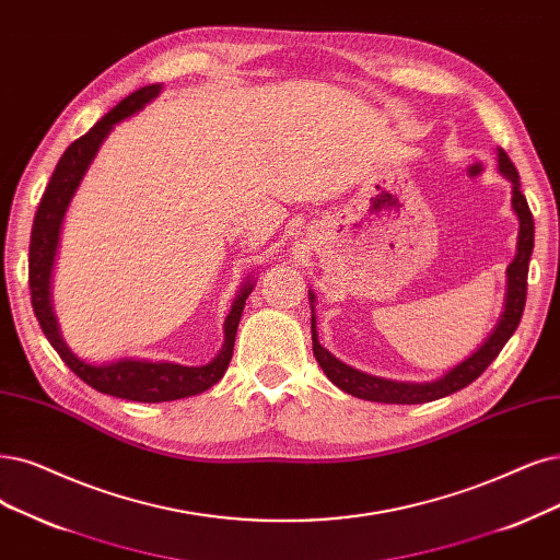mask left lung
<instances>
[{
  "label": "left lung",
  "instance_id": "obj_1",
  "mask_svg": "<svg viewBox=\"0 0 560 560\" xmlns=\"http://www.w3.org/2000/svg\"><path fill=\"white\" fill-rule=\"evenodd\" d=\"M499 171L501 175L512 184V210L520 219V237H516V254L514 260L508 265V288H505V302H503V314L491 329V335L485 339V343L468 355L457 366L436 381H424V383H412V381H389L381 376L364 374L360 369H353L350 364L337 360L327 348L320 346L318 332H316V293L308 291V304H312V341H314V355L325 371V376L332 381L339 389L348 392L358 399L366 401H378V404H427L443 399L452 392H459L466 385H470L478 378L482 371L499 358L508 339L514 335V329L520 327L524 304H526V279H528V262L533 254V237H535V225L533 214L528 210V202L520 189V173L512 165L510 156L499 150Z\"/></svg>",
  "mask_w": 560,
  "mask_h": 560
}]
</instances>
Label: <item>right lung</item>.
I'll return each mask as SVG.
<instances>
[{"label": "right lung", "mask_w": 560, "mask_h": 560, "mask_svg": "<svg viewBox=\"0 0 560 560\" xmlns=\"http://www.w3.org/2000/svg\"><path fill=\"white\" fill-rule=\"evenodd\" d=\"M163 85H148L129 94L121 103L103 115L94 127L71 142L67 152L57 161V168L46 186V194L38 202V210L32 225V240H30V291H32V306L36 320L44 329L46 339L57 350V355L65 360V364L73 374L85 381L90 387L103 392V395L142 401V404H159V401H175L184 397L200 395V392L210 389L221 381L228 364L233 358V346L237 325L244 312L246 298L254 291V277L246 279L235 295L231 306V314L225 316L223 323V346L219 355L200 366H184L177 362H152L140 358H119L113 362L94 364L78 358L73 350L61 339L57 316L52 312V269L59 248V233L61 223H65L69 205L78 191L82 177L88 175L94 156L98 154L103 140L110 136L115 124L140 113L150 101L161 94Z\"/></svg>", "instance_id": "add662e5"}]
</instances>
